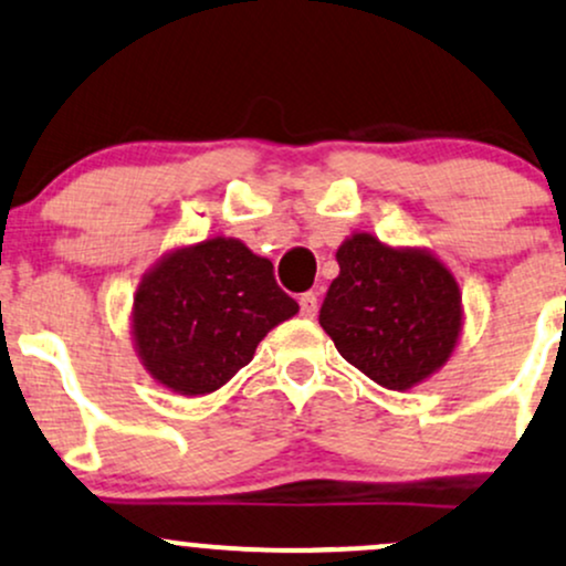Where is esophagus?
I'll use <instances>...</instances> for the list:
<instances>
[{
    "mask_svg": "<svg viewBox=\"0 0 566 566\" xmlns=\"http://www.w3.org/2000/svg\"><path fill=\"white\" fill-rule=\"evenodd\" d=\"M300 307H302V317H315L317 315V296L313 294V291H310V294H302Z\"/></svg>",
    "mask_w": 566,
    "mask_h": 566,
    "instance_id": "obj_1",
    "label": "esophagus"
}]
</instances>
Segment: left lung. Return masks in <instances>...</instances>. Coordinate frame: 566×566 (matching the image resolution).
Returning <instances> with one entry per match:
<instances>
[{"label":"left lung","mask_w":566,"mask_h":566,"mask_svg":"<svg viewBox=\"0 0 566 566\" xmlns=\"http://www.w3.org/2000/svg\"><path fill=\"white\" fill-rule=\"evenodd\" d=\"M339 275L321 307L323 332L347 364L387 390H411L452 358L462 291L428 249H396L353 232L336 249Z\"/></svg>","instance_id":"8db88e82"}]
</instances>
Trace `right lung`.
<instances>
[{"instance_id": "obj_1", "label": "right lung", "mask_w": 566, "mask_h": 566, "mask_svg": "<svg viewBox=\"0 0 566 566\" xmlns=\"http://www.w3.org/2000/svg\"><path fill=\"white\" fill-rule=\"evenodd\" d=\"M296 313L300 304L277 289L270 259L216 234L168 251L144 272L133 294V347L157 385L187 398L208 396Z\"/></svg>"}]
</instances>
